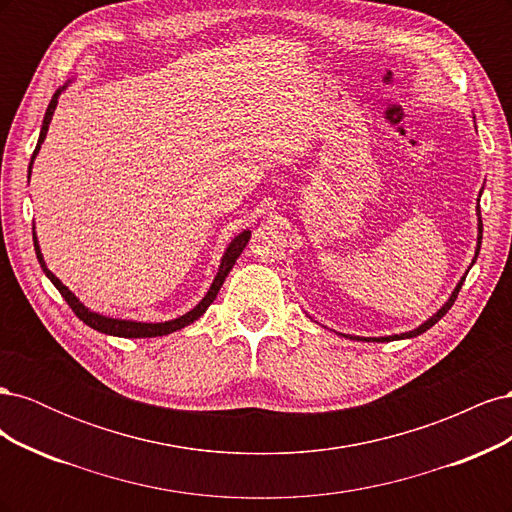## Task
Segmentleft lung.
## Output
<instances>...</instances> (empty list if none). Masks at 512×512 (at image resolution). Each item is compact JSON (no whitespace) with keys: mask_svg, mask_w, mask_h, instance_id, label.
<instances>
[{"mask_svg":"<svg viewBox=\"0 0 512 512\" xmlns=\"http://www.w3.org/2000/svg\"><path fill=\"white\" fill-rule=\"evenodd\" d=\"M480 200V198H478ZM476 213H478V241H476V254H474V260H472V265H474V262H476V258H478V252H480V241H483V220H480V207H476ZM470 265V267H472ZM468 275V273H466ZM466 275H463L461 277V280H459V284L455 286V290H453V294H451V297H448V301L438 309V312L436 314H433L429 320H425L423 324H421V327H416L414 331H408V333H401V335H386V337H352V335H344V337H348V339H365V342H395V339H410V337H416V335H421V333H425L427 329H431L433 327V324H436L446 312H448V309H451L453 307V303H455V299H457V294H459V290H461V286H463V282H466Z\"/></svg>","mask_w":512,"mask_h":512,"instance_id":"left-lung-1","label":"left lung"}]
</instances>
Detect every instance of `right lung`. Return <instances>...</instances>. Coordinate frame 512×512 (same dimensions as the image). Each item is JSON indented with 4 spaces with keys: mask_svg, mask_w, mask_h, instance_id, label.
Returning a JSON list of instances; mask_svg holds the SVG:
<instances>
[{
    "mask_svg": "<svg viewBox=\"0 0 512 512\" xmlns=\"http://www.w3.org/2000/svg\"><path fill=\"white\" fill-rule=\"evenodd\" d=\"M66 87H68V83L55 91L51 102H49V108H46L44 121H42V130H40V138H38V145H36V149H34L32 162H29V175H32V164H34V160H36V156H38L40 145L44 143L46 132H49V123H51L53 113H55V108H57V100H59V96H61V91H64ZM34 230H36V226H34ZM250 237H252V230H243V232H239V235H237L235 239H232V241L228 243L226 252H224V256H222V262H220L218 275L213 277V284H211V288L207 290L203 301H200L194 309H190L188 314H183V316H179V318H175V320H166V322L121 320V318H111V316H102V314L91 312V309L85 307V305L79 301V297H76V294H74L68 286L61 284V280H57V277H55L49 269H46V262H44V258H42L36 232H34V250H36V256H38V262H40V267H42L44 275L49 277V280L53 282V286L61 292V297H64L66 303L72 307V312H74L76 316H79V318L87 324V327L96 329V331H100V333H106V335L132 337V339H136V337H162V335H168V333H175V331H179V329H183V327H188V324H192L194 320H198L200 316H203V314L207 312V307L215 301V297H218V292H220L224 280L228 277L230 269L235 267V262H237V258L241 256L243 247L247 245V241H250Z\"/></svg>",
    "mask_w": 512,
    "mask_h": 512,
    "instance_id": "right-lung-1",
    "label": "right lung"
}]
</instances>
